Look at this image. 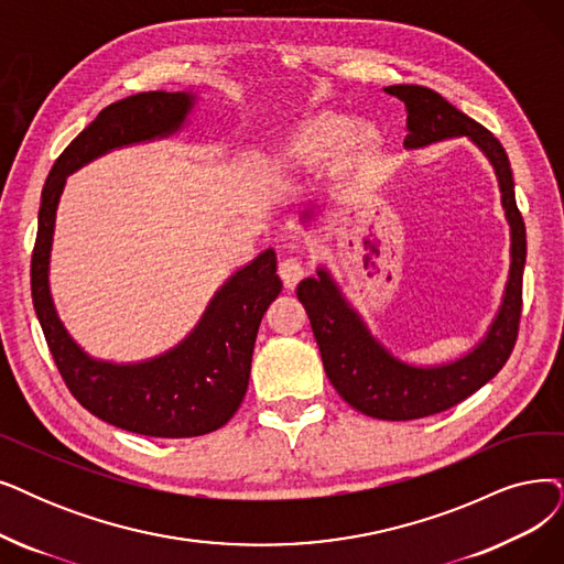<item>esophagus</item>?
Wrapping results in <instances>:
<instances>
[{
	"label": "esophagus",
	"instance_id": "1",
	"mask_svg": "<svg viewBox=\"0 0 564 564\" xmlns=\"http://www.w3.org/2000/svg\"><path fill=\"white\" fill-rule=\"evenodd\" d=\"M278 273L286 289H294L305 278V265L301 259H284L278 268Z\"/></svg>",
	"mask_w": 564,
	"mask_h": 564
}]
</instances>
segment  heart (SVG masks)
Listing matches in <instances>:
<instances>
[{
    "instance_id": "b5f03b06",
    "label": "heart",
    "mask_w": 564,
    "mask_h": 564,
    "mask_svg": "<svg viewBox=\"0 0 564 564\" xmlns=\"http://www.w3.org/2000/svg\"><path fill=\"white\" fill-rule=\"evenodd\" d=\"M347 131H349L347 120L337 118V116H319V118L310 120L305 127L299 129L296 139H294L296 160L310 162V160H319V156H326L328 152H333L345 141ZM354 141L368 143L370 133L366 129H358L354 133Z\"/></svg>"
}]
</instances>
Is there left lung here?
Wrapping results in <instances>:
<instances>
[{
    "label": "left lung",
    "mask_w": 564,
    "mask_h": 564,
    "mask_svg": "<svg viewBox=\"0 0 564 564\" xmlns=\"http://www.w3.org/2000/svg\"><path fill=\"white\" fill-rule=\"evenodd\" d=\"M387 93L404 101L408 108V137H404L408 150L463 137L479 148L498 177L511 234L509 280L498 314L475 347L440 366H414L393 356L345 299L328 268L319 265L317 278H305L299 284L296 296L307 312L324 370L335 391L366 416L412 421L454 408L479 391L507 364L516 345L518 322H521L528 247L525 224L516 206L509 156L500 141L433 89L421 85H391ZM312 215V210H305L303 221Z\"/></svg>",
    "instance_id": "obj_1"
}]
</instances>
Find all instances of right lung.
<instances>
[{
	"instance_id": "1",
	"label": "right lung",
	"mask_w": 564,
	"mask_h": 564,
	"mask_svg": "<svg viewBox=\"0 0 564 564\" xmlns=\"http://www.w3.org/2000/svg\"><path fill=\"white\" fill-rule=\"evenodd\" d=\"M194 104L192 93L156 89L106 106L57 156L43 185L32 254L34 310L66 387L97 419L148 437H198L217 431L238 412L250 384L261 317L282 291L275 250L268 247L236 270L215 291L204 317L183 343L139 364H112L89 356L55 310L51 294L55 215L66 175L110 150L173 137L187 124Z\"/></svg>"
}]
</instances>
